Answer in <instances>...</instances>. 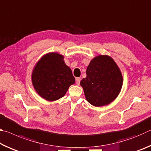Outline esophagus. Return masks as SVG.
<instances>
[{
  "mask_svg": "<svg viewBox=\"0 0 151 151\" xmlns=\"http://www.w3.org/2000/svg\"><path fill=\"white\" fill-rule=\"evenodd\" d=\"M80 82H81V78H76V85H78L79 84H80Z\"/></svg>",
  "mask_w": 151,
  "mask_h": 151,
  "instance_id": "1",
  "label": "esophagus"
}]
</instances>
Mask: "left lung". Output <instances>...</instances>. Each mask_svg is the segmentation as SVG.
Here are the masks:
<instances>
[{
	"mask_svg": "<svg viewBox=\"0 0 151 151\" xmlns=\"http://www.w3.org/2000/svg\"><path fill=\"white\" fill-rule=\"evenodd\" d=\"M86 77L82 79L86 99L94 106L112 103L121 92L122 76L119 66L108 55H99L91 61Z\"/></svg>",
	"mask_w": 151,
	"mask_h": 151,
	"instance_id": "left-lung-1",
	"label": "left lung"
}]
</instances>
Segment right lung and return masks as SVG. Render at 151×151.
Returning a JSON list of instances; mask_svg holds the SVG:
<instances>
[{
	"label": "right lung",
	"mask_w": 151,
	"mask_h": 151,
	"mask_svg": "<svg viewBox=\"0 0 151 151\" xmlns=\"http://www.w3.org/2000/svg\"><path fill=\"white\" fill-rule=\"evenodd\" d=\"M32 82L40 96L48 101H55L65 96L69 86L75 83V78L65 63L63 56L50 52L36 64Z\"/></svg>",
	"instance_id": "obj_1"
}]
</instances>
